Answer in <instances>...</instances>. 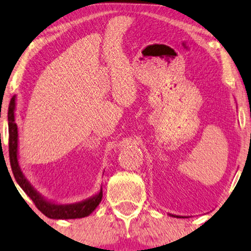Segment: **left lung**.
<instances>
[{
  "label": "left lung",
  "instance_id": "1",
  "mask_svg": "<svg viewBox=\"0 0 251 251\" xmlns=\"http://www.w3.org/2000/svg\"><path fill=\"white\" fill-rule=\"evenodd\" d=\"M170 215V214H169ZM170 216H173V217H179V216H176V215H170Z\"/></svg>",
  "mask_w": 251,
  "mask_h": 251
}]
</instances>
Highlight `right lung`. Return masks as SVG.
Listing matches in <instances>:
<instances>
[{
	"instance_id": "obj_1",
	"label": "right lung",
	"mask_w": 251,
	"mask_h": 251,
	"mask_svg": "<svg viewBox=\"0 0 251 251\" xmlns=\"http://www.w3.org/2000/svg\"><path fill=\"white\" fill-rule=\"evenodd\" d=\"M16 95L13 96L10 100L9 111H8V121H9V155H10V164L15 176L17 183L23 188L24 192L32 199L35 203L37 209L46 215L47 217L52 219H75L83 218L91 214L92 211L97 208L100 203L102 198V190L95 194L94 197L87 199L81 202H75L70 204H59L56 202L48 200L40 194L32 184L27 180L25 175L20 169L18 161V126L15 122V111H16Z\"/></svg>"
}]
</instances>
